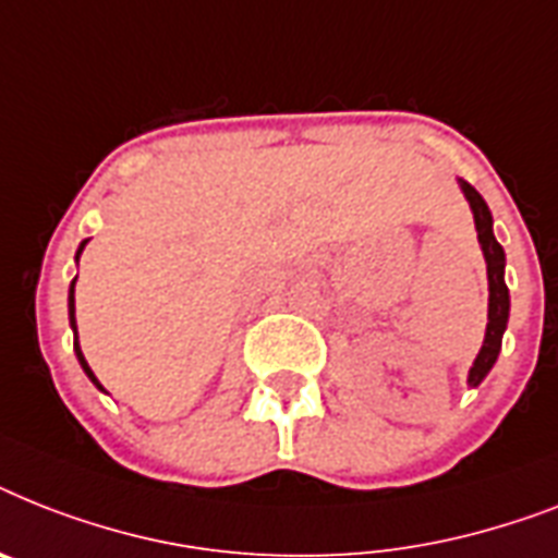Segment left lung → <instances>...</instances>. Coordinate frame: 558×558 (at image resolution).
<instances>
[{
  "mask_svg": "<svg viewBox=\"0 0 558 558\" xmlns=\"http://www.w3.org/2000/svg\"><path fill=\"white\" fill-rule=\"evenodd\" d=\"M461 192L468 197L470 211H473L475 232H478V243H482L484 264H487V287H490V303H487V332H484V343L478 355H475L473 366H470L468 384L478 387L493 369V364L499 361L501 338H505L507 320H510V292L505 283V248L493 234V215L484 197L475 192L468 180H459Z\"/></svg>",
  "mask_w": 558,
  "mask_h": 558,
  "instance_id": "8db88e82",
  "label": "left lung"
}]
</instances>
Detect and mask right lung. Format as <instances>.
I'll return each instance as SVG.
<instances>
[{"label": "right lung", "instance_id": "right-lung-1", "mask_svg": "<svg viewBox=\"0 0 558 558\" xmlns=\"http://www.w3.org/2000/svg\"><path fill=\"white\" fill-rule=\"evenodd\" d=\"M85 243H88V240H83V243H80V248H76V257H74V260H80V255H83ZM74 287H76V278L71 280V289H68V320H71V329H74V352H76V361H80V366H83V373L90 378V384H94V387H97V389H102V384L97 381V375L90 373V366H88V361H85L83 350H80V338H76V315H74ZM102 392H106V389H102Z\"/></svg>", "mask_w": 558, "mask_h": 558}]
</instances>
